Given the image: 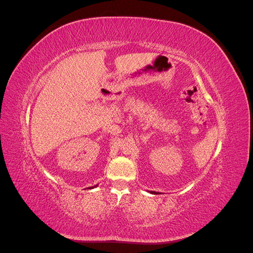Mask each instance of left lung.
Instances as JSON below:
<instances>
[{
	"label": "left lung",
	"instance_id": "1",
	"mask_svg": "<svg viewBox=\"0 0 253 253\" xmlns=\"http://www.w3.org/2000/svg\"><path fill=\"white\" fill-rule=\"evenodd\" d=\"M151 193H154V192H151Z\"/></svg>",
	"mask_w": 253,
	"mask_h": 253
}]
</instances>
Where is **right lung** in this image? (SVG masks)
I'll return each instance as SVG.
<instances>
[{
	"label": "right lung",
	"instance_id": "add662e5",
	"mask_svg": "<svg viewBox=\"0 0 253 253\" xmlns=\"http://www.w3.org/2000/svg\"><path fill=\"white\" fill-rule=\"evenodd\" d=\"M97 186H98V185H96V186H94V187H93V188H95V187H97Z\"/></svg>",
	"mask_w": 253,
	"mask_h": 253
}]
</instances>
